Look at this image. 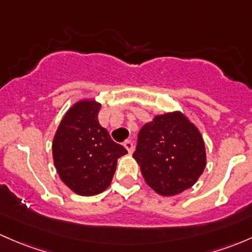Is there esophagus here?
Listing matches in <instances>:
<instances>
[{
	"label": "esophagus",
	"instance_id": "34e87169",
	"mask_svg": "<svg viewBox=\"0 0 252 252\" xmlns=\"http://www.w3.org/2000/svg\"><path fill=\"white\" fill-rule=\"evenodd\" d=\"M123 146L126 147V150H128L129 153H131L134 151V145H133V142L130 141V140H126V141H124Z\"/></svg>",
	"mask_w": 252,
	"mask_h": 252
}]
</instances>
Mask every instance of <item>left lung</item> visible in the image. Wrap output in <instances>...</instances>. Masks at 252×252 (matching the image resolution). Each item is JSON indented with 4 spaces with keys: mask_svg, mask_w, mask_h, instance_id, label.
I'll return each mask as SVG.
<instances>
[{
    "mask_svg": "<svg viewBox=\"0 0 252 252\" xmlns=\"http://www.w3.org/2000/svg\"><path fill=\"white\" fill-rule=\"evenodd\" d=\"M133 157L146 184L161 195L179 194L192 187L206 164L202 135L181 112L156 116L145 124Z\"/></svg>",
    "mask_w": 252,
    "mask_h": 252,
    "instance_id": "8db88e82",
    "label": "left lung"
}]
</instances>
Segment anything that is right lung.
I'll list each match as a JSON object with an SVG mask.
<instances>
[{"label":"right lung","instance_id":"right-lung-1","mask_svg":"<svg viewBox=\"0 0 252 252\" xmlns=\"http://www.w3.org/2000/svg\"><path fill=\"white\" fill-rule=\"evenodd\" d=\"M101 105L82 100L66 112L53 140V159L63 184L79 195L110 186L117 159L128 151L116 144L97 121Z\"/></svg>","mask_w":252,"mask_h":252}]
</instances>
